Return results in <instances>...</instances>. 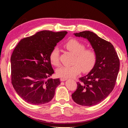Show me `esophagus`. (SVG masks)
<instances>
[{
	"instance_id": "esophagus-1",
	"label": "esophagus",
	"mask_w": 128,
	"mask_h": 128,
	"mask_svg": "<svg viewBox=\"0 0 128 128\" xmlns=\"http://www.w3.org/2000/svg\"><path fill=\"white\" fill-rule=\"evenodd\" d=\"M68 79L67 78H60V81H66Z\"/></svg>"
}]
</instances>
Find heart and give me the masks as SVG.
Listing matches in <instances>:
<instances>
[{
    "label": "heart",
    "instance_id": "heart-1",
    "mask_svg": "<svg viewBox=\"0 0 128 128\" xmlns=\"http://www.w3.org/2000/svg\"><path fill=\"white\" fill-rule=\"evenodd\" d=\"M68 50L74 54L71 66H62L56 70V74L59 77L69 78L74 77L79 74L81 70L88 72L93 68L96 62V54L94 51L85 49V46L78 40L72 39L64 44ZM59 51L57 47H54L50 54V62L53 66L59 64Z\"/></svg>",
    "mask_w": 128,
    "mask_h": 128
}]
</instances>
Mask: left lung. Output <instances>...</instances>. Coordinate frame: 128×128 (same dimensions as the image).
<instances>
[{
    "mask_svg": "<svg viewBox=\"0 0 128 128\" xmlns=\"http://www.w3.org/2000/svg\"><path fill=\"white\" fill-rule=\"evenodd\" d=\"M88 40L96 54V62L88 75L79 78L77 88L72 94L74 101L84 106H93L104 100L115 86L120 62L113 46L93 32L74 34Z\"/></svg>",
    "mask_w": 128,
    "mask_h": 128,
    "instance_id": "1",
    "label": "left lung"
}]
</instances>
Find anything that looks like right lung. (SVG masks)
<instances>
[{"mask_svg":"<svg viewBox=\"0 0 128 128\" xmlns=\"http://www.w3.org/2000/svg\"><path fill=\"white\" fill-rule=\"evenodd\" d=\"M68 34L43 30L21 40L11 56L12 83L16 93L28 103L50 102L59 78H46L54 73L50 60L52 50Z\"/></svg>","mask_w":128,"mask_h":128,"instance_id":"1","label":"right lung"}]
</instances>
